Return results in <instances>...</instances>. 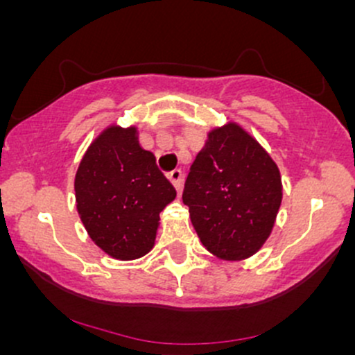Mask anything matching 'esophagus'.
Masks as SVG:
<instances>
[{
	"instance_id": "1",
	"label": "esophagus",
	"mask_w": 355,
	"mask_h": 355,
	"mask_svg": "<svg viewBox=\"0 0 355 355\" xmlns=\"http://www.w3.org/2000/svg\"><path fill=\"white\" fill-rule=\"evenodd\" d=\"M168 178H170V182H172V185L175 187V189H177V191H180L182 190V183H183L182 170H173V172L168 175Z\"/></svg>"
}]
</instances>
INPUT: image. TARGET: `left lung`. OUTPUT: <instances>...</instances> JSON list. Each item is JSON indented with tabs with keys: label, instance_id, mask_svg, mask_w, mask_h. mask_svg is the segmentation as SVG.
Instances as JSON below:
<instances>
[{
	"label": "left lung",
	"instance_id": "left-lung-1",
	"mask_svg": "<svg viewBox=\"0 0 355 355\" xmlns=\"http://www.w3.org/2000/svg\"><path fill=\"white\" fill-rule=\"evenodd\" d=\"M282 177L270 153L237 121L207 133L183 190L191 225L217 259L252 257L274 230Z\"/></svg>",
	"mask_w": 355,
	"mask_h": 355
}]
</instances>
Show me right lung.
Returning a JSON list of instances; mask_svg holds the SVG:
<instances>
[{
  "label": "right lung",
  "instance_id": "right-lung-1",
  "mask_svg": "<svg viewBox=\"0 0 355 355\" xmlns=\"http://www.w3.org/2000/svg\"><path fill=\"white\" fill-rule=\"evenodd\" d=\"M175 197L155 155L138 144L137 125H108L89 144L75 175L81 223L93 243L116 260L152 250L160 211Z\"/></svg>",
  "mask_w": 355,
  "mask_h": 355
}]
</instances>
